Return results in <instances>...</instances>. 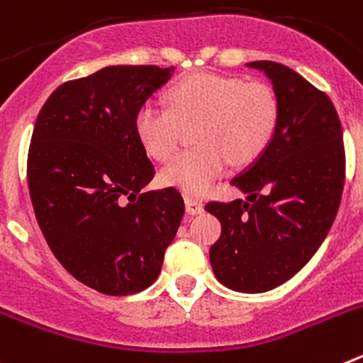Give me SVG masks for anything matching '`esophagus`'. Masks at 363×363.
Wrapping results in <instances>:
<instances>
[{"label":"esophagus","mask_w":363,"mask_h":363,"mask_svg":"<svg viewBox=\"0 0 363 363\" xmlns=\"http://www.w3.org/2000/svg\"><path fill=\"white\" fill-rule=\"evenodd\" d=\"M185 211H187V214H191V216H196V214L203 213V203L194 200V198H185Z\"/></svg>","instance_id":"1"}]
</instances>
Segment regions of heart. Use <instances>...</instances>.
Wrapping results in <instances>:
<instances>
[{
    "label": "heart",
    "instance_id": "obj_1",
    "mask_svg": "<svg viewBox=\"0 0 363 363\" xmlns=\"http://www.w3.org/2000/svg\"><path fill=\"white\" fill-rule=\"evenodd\" d=\"M167 105L143 104L134 130L143 149L158 162L176 152L185 125L196 123L198 147L178 154L162 171L167 187L203 196L225 174L230 160L245 165L271 143L278 123V101L267 85L236 76L198 72L167 91Z\"/></svg>",
    "mask_w": 363,
    "mask_h": 363
}]
</instances>
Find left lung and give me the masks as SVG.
<instances>
[{
	"label": "left lung",
	"mask_w": 363,
	"mask_h": 363,
	"mask_svg": "<svg viewBox=\"0 0 363 363\" xmlns=\"http://www.w3.org/2000/svg\"><path fill=\"white\" fill-rule=\"evenodd\" d=\"M278 101L267 149L230 179L245 200L211 201L220 220L211 247L218 281L238 293H265L300 271L325 240L338 213L345 178L342 125L333 101L289 67L251 62Z\"/></svg>",
	"instance_id": "left-lung-1"
}]
</instances>
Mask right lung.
Returning <instances> with one entry per match:
<instances>
[{
    "label": "right lung",
    "mask_w": 363,
    "mask_h": 363,
    "mask_svg": "<svg viewBox=\"0 0 363 363\" xmlns=\"http://www.w3.org/2000/svg\"><path fill=\"white\" fill-rule=\"evenodd\" d=\"M174 67L112 65L60 85L38 114L27 160L36 220L57 262L98 293L147 289L174 240L184 198L143 192L154 165L134 116Z\"/></svg>",
    "instance_id": "obj_1"
}]
</instances>
